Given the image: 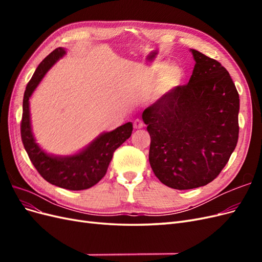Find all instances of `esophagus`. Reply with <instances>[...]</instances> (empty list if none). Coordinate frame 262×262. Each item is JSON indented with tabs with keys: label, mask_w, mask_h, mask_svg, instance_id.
<instances>
[{
	"label": "esophagus",
	"mask_w": 262,
	"mask_h": 262,
	"mask_svg": "<svg viewBox=\"0 0 262 262\" xmlns=\"http://www.w3.org/2000/svg\"><path fill=\"white\" fill-rule=\"evenodd\" d=\"M144 126V123L142 120H140V119H137V120H134L133 122V128L134 129H142Z\"/></svg>",
	"instance_id": "esophagus-1"
}]
</instances>
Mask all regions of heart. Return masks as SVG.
Wrapping results in <instances>:
<instances>
[{"label": "heart", "instance_id": "obj_1", "mask_svg": "<svg viewBox=\"0 0 262 262\" xmlns=\"http://www.w3.org/2000/svg\"><path fill=\"white\" fill-rule=\"evenodd\" d=\"M136 78L144 89H150L154 85L155 97L160 99L181 85L185 78V72L178 66H166L165 62L155 61L139 67Z\"/></svg>", "mask_w": 262, "mask_h": 262}]
</instances>
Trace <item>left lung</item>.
<instances>
[{
	"label": "left lung",
	"instance_id": "8db88e82",
	"mask_svg": "<svg viewBox=\"0 0 262 262\" xmlns=\"http://www.w3.org/2000/svg\"><path fill=\"white\" fill-rule=\"evenodd\" d=\"M195 66L189 83L143 114L155 176L172 189L208 185L225 167L238 140L239 95L227 70L190 49Z\"/></svg>",
	"mask_w": 262,
	"mask_h": 262
}]
</instances>
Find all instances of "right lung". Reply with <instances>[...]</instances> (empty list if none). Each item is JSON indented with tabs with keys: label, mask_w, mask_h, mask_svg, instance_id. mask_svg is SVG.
<instances>
[{
	"label": "right lung",
	"mask_w": 262,
	"mask_h": 262,
	"mask_svg": "<svg viewBox=\"0 0 262 262\" xmlns=\"http://www.w3.org/2000/svg\"><path fill=\"white\" fill-rule=\"evenodd\" d=\"M67 54L64 48L55 49L36 69L27 84L23 99V119L20 134L24 147L35 168L50 184L68 190H84L96 185L106 175L115 150L131 137L132 122L117 129L102 132L90 144L69 155L46 152L37 143L31 128L29 99L42 81L47 72Z\"/></svg>",
	"instance_id": "obj_1"
}]
</instances>
